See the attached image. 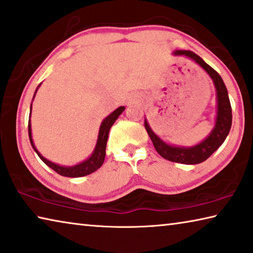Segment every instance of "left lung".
I'll return each mask as SVG.
<instances>
[{
    "label": "left lung",
    "instance_id": "obj_1",
    "mask_svg": "<svg viewBox=\"0 0 253 253\" xmlns=\"http://www.w3.org/2000/svg\"><path fill=\"white\" fill-rule=\"evenodd\" d=\"M173 55L184 56L197 63L202 69L210 75L213 80L215 90H216V101H217V111H216L215 125L210 135L198 144L194 146H177L164 142L156 135L152 128L148 125V122L145 118L144 125L150 136L153 145L158 153L166 160L172 162H178L182 164H198L207 160L210 156L222 145L230 133L232 126V108L231 102L228 99L227 89L224 84L220 75L213 67H211L207 63L204 62L197 54L190 50H174Z\"/></svg>",
    "mask_w": 253,
    "mask_h": 253
}]
</instances>
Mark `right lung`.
<instances>
[{"label":"right lung","mask_w":253,"mask_h":253,"mask_svg":"<svg viewBox=\"0 0 253 253\" xmlns=\"http://www.w3.org/2000/svg\"><path fill=\"white\" fill-rule=\"evenodd\" d=\"M40 86V84L38 87ZM38 87L36 89V92H37ZM36 92L34 94V98L36 95ZM31 109H33V102H31L30 106V114H29V123H28V131H29V139L31 143V146L35 150L36 153L38 154V156L42 159V161L47 164L48 167L51 168L54 171L57 172L58 174L63 175V177H70V178H79V177H84V175H87L92 173V172L97 171L100 167L103 164V161H105L106 158V146H107V141H108V135H109V130L111 126L114 125V123L117 120L120 115L123 114V111L125 110V107H119L116 109L115 111H112L109 116L102 120L101 125H100L99 128V134H98V139H97V144H95V147L92 154L87 158L86 160H84L81 163L75 164V166L72 167H64V166H59V164H56L54 162L49 161L46 158L39 153L37 148H36L35 144H34V139H33V133H31V123H30V117H31Z\"/></svg>","instance_id":"add662e5"}]
</instances>
